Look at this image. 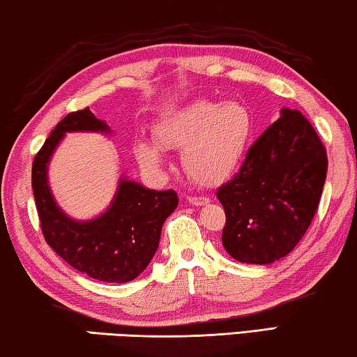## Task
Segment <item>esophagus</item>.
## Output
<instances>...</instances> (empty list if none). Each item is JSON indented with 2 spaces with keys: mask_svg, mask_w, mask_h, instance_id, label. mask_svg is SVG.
<instances>
[{
  "mask_svg": "<svg viewBox=\"0 0 357 357\" xmlns=\"http://www.w3.org/2000/svg\"><path fill=\"white\" fill-rule=\"evenodd\" d=\"M188 202L192 203V205H195V206H203V205H206V203L209 202V199H206V197L189 195V197H188Z\"/></svg>",
  "mask_w": 357,
  "mask_h": 357,
  "instance_id": "obj_1",
  "label": "esophagus"
}]
</instances>
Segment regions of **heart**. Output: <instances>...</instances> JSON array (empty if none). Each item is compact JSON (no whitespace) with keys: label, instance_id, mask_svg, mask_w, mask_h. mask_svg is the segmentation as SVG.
<instances>
[{"label":"heart","instance_id":"obj_1","mask_svg":"<svg viewBox=\"0 0 357 357\" xmlns=\"http://www.w3.org/2000/svg\"><path fill=\"white\" fill-rule=\"evenodd\" d=\"M254 121L238 101L197 100L169 111L154 128L155 143L139 139L137 157L149 169H160L163 149L183 151V167L200 184H216L231 174L251 143Z\"/></svg>","mask_w":357,"mask_h":357}]
</instances>
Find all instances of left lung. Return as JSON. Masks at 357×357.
<instances>
[{"label":"left lung","mask_w":357,"mask_h":357,"mask_svg":"<svg viewBox=\"0 0 357 357\" xmlns=\"http://www.w3.org/2000/svg\"><path fill=\"white\" fill-rule=\"evenodd\" d=\"M326 174V149L313 126L301 111L282 107L248 151L240 172L218 189L225 251L256 265L287 256L310 227Z\"/></svg>","instance_id":"1"}]
</instances>
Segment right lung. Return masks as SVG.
Returning <instances> with one entry per match:
<instances>
[{
  "label": "right lung",
  "instance_id": "obj_1",
  "mask_svg": "<svg viewBox=\"0 0 357 357\" xmlns=\"http://www.w3.org/2000/svg\"><path fill=\"white\" fill-rule=\"evenodd\" d=\"M111 133L86 107L56 123L38 152L31 169V188L43 235L59 256L87 276L105 282H127L148 267L160 241L163 222L178 206L174 190H154L121 176L112 202L105 213L77 220L55 202L49 185V162L66 133Z\"/></svg>",
  "mask_w": 357,
  "mask_h": 357
}]
</instances>
